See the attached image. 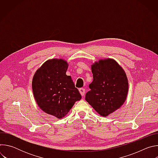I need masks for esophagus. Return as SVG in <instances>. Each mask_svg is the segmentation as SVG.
<instances>
[{
  "label": "esophagus",
  "instance_id": "1",
  "mask_svg": "<svg viewBox=\"0 0 158 158\" xmlns=\"http://www.w3.org/2000/svg\"><path fill=\"white\" fill-rule=\"evenodd\" d=\"M79 93H81V96H84V94H85V89H84V88H80V89H79Z\"/></svg>",
  "mask_w": 158,
  "mask_h": 158
}]
</instances>
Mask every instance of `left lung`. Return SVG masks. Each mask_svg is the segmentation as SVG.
Here are the masks:
<instances>
[{"instance_id": "1", "label": "left lung", "mask_w": 158, "mask_h": 158, "mask_svg": "<svg viewBox=\"0 0 158 158\" xmlns=\"http://www.w3.org/2000/svg\"><path fill=\"white\" fill-rule=\"evenodd\" d=\"M93 81L85 101L102 116H107L124 102L128 81L122 67L113 59L100 60L92 65Z\"/></svg>"}]
</instances>
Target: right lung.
<instances>
[{"label":"right lung","mask_w":158,"mask_h":158,"mask_svg":"<svg viewBox=\"0 0 158 158\" xmlns=\"http://www.w3.org/2000/svg\"><path fill=\"white\" fill-rule=\"evenodd\" d=\"M67 67L63 59L49 60L36 71L32 80L34 96L39 107L59 119L82 98L71 77L65 74Z\"/></svg>","instance_id":"obj_1"}]
</instances>
